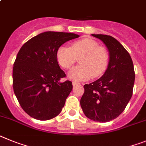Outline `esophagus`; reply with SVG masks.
I'll use <instances>...</instances> for the list:
<instances>
[{"label":"esophagus","mask_w":146,"mask_h":146,"mask_svg":"<svg viewBox=\"0 0 146 146\" xmlns=\"http://www.w3.org/2000/svg\"><path fill=\"white\" fill-rule=\"evenodd\" d=\"M78 84H79V83H78V82H73V86H76V85H78Z\"/></svg>","instance_id":"34e87169"}]
</instances>
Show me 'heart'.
<instances>
[{"mask_svg":"<svg viewBox=\"0 0 146 146\" xmlns=\"http://www.w3.org/2000/svg\"><path fill=\"white\" fill-rule=\"evenodd\" d=\"M56 60L64 69H69L80 59V66L72 68L68 72L69 79L74 82L88 80L91 76H101L110 63V54L106 48L99 46L96 40L84 38L71 43L70 48L60 46L56 51Z\"/></svg>","mask_w":146,"mask_h":146,"instance_id":"obj_1","label":"heart"}]
</instances>
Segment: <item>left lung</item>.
I'll return each mask as SVG.
<instances>
[{
	"instance_id": "1",
	"label": "left lung",
	"mask_w": 146,
	"mask_h": 146,
	"mask_svg": "<svg viewBox=\"0 0 146 146\" xmlns=\"http://www.w3.org/2000/svg\"><path fill=\"white\" fill-rule=\"evenodd\" d=\"M92 36L101 40L108 48L110 63L99 79L84 86L80 104L88 118L108 122L122 113L132 96L134 64L129 52L116 39L104 35Z\"/></svg>"
}]
</instances>
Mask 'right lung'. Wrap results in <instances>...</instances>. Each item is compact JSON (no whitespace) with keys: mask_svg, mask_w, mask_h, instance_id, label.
<instances>
[{"mask_svg":"<svg viewBox=\"0 0 146 146\" xmlns=\"http://www.w3.org/2000/svg\"><path fill=\"white\" fill-rule=\"evenodd\" d=\"M79 35L45 31L26 42L19 50L13 67V89L23 110L31 117L47 120L57 116L73 89L56 60L61 45Z\"/></svg>","mask_w":146,"mask_h":146,"instance_id":"right-lung-1","label":"right lung"}]
</instances>
